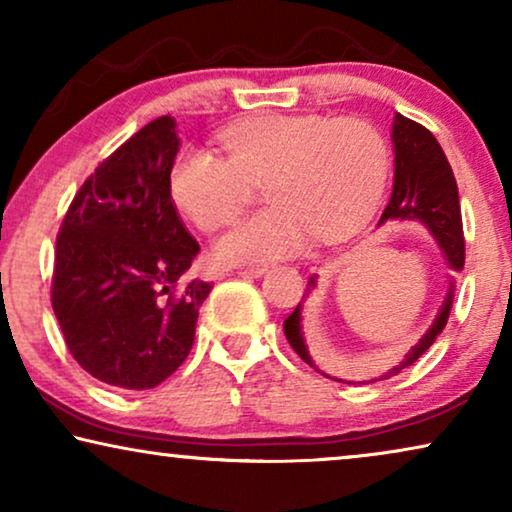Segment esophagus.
Instances as JSON below:
<instances>
[{
    "label": "esophagus",
    "instance_id": "obj_1",
    "mask_svg": "<svg viewBox=\"0 0 512 512\" xmlns=\"http://www.w3.org/2000/svg\"><path fill=\"white\" fill-rule=\"evenodd\" d=\"M237 277H249V279H258L265 275V268L263 265H251V268H244V270H237L235 272Z\"/></svg>",
    "mask_w": 512,
    "mask_h": 512
}]
</instances>
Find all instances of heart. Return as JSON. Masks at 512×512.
Segmentation results:
<instances>
[{"label":"heart","instance_id":"heart-1","mask_svg":"<svg viewBox=\"0 0 512 512\" xmlns=\"http://www.w3.org/2000/svg\"><path fill=\"white\" fill-rule=\"evenodd\" d=\"M221 144L228 158L200 146L181 151L170 193L195 226L214 230L240 212L249 184L265 181L272 205L216 240L223 265L298 256L314 235L340 240L368 221L387 181V144L361 118L256 116L223 130Z\"/></svg>","mask_w":512,"mask_h":512}]
</instances>
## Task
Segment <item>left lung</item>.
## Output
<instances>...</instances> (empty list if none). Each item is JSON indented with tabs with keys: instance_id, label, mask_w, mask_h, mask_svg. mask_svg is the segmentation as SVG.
Returning a JSON list of instances; mask_svg holds the SVG:
<instances>
[{
	"instance_id": "left-lung-1",
	"label": "left lung",
	"mask_w": 512,
	"mask_h": 512,
	"mask_svg": "<svg viewBox=\"0 0 512 512\" xmlns=\"http://www.w3.org/2000/svg\"><path fill=\"white\" fill-rule=\"evenodd\" d=\"M391 144H394V188L391 198L384 207V212L377 221V226L387 221H417L429 230L436 240L440 254H443L447 268L452 275H447V293L443 305L433 319V324L426 328V333L417 340L415 347L403 356L398 366L389 368L387 373L380 375V380H387L391 375H398L401 370L412 366L426 349H429L450 319V310L454 303V275L464 270V228H461V209H459V191L454 181L452 167L447 163L438 139L431 135L424 125H419L401 114L394 116L391 125ZM317 289V275L310 277L303 300L296 305L289 317L284 319V335L289 340L300 359L307 366H312L328 380L335 377L326 375L312 359L310 347H307L305 331H303V303ZM342 382V380H338ZM375 382V380H370Z\"/></svg>"
}]
</instances>
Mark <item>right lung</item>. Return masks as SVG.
<instances>
[{
	"mask_svg": "<svg viewBox=\"0 0 512 512\" xmlns=\"http://www.w3.org/2000/svg\"><path fill=\"white\" fill-rule=\"evenodd\" d=\"M177 121L135 132L81 186L55 244L53 312L69 352L95 380L153 389L191 352L212 284L179 286L200 244L179 221L170 170Z\"/></svg>",
	"mask_w": 512,
	"mask_h": 512,
	"instance_id": "right-lung-1",
	"label": "right lung"
}]
</instances>
